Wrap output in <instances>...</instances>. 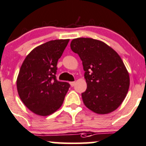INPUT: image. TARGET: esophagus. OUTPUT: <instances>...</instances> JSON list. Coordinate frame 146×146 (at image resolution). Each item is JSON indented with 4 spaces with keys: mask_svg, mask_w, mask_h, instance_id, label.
<instances>
[{
    "mask_svg": "<svg viewBox=\"0 0 146 146\" xmlns=\"http://www.w3.org/2000/svg\"><path fill=\"white\" fill-rule=\"evenodd\" d=\"M75 84H76V82H70V85H71V87L74 86Z\"/></svg>",
    "mask_w": 146,
    "mask_h": 146,
    "instance_id": "34e87169",
    "label": "esophagus"
}]
</instances>
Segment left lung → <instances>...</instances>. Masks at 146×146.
Returning <instances> with one entry per match:
<instances>
[{
    "label": "left lung",
    "instance_id": "8db88e82",
    "mask_svg": "<svg viewBox=\"0 0 146 146\" xmlns=\"http://www.w3.org/2000/svg\"><path fill=\"white\" fill-rule=\"evenodd\" d=\"M70 48L82 61L87 82V90L82 93L85 105L100 114L117 110L130 85L129 73L119 54L105 43L92 38L73 39Z\"/></svg>",
    "mask_w": 146,
    "mask_h": 146
}]
</instances>
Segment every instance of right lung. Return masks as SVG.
<instances>
[{
    "instance_id": "add662e5",
    "label": "right lung",
    "mask_w": 146,
    "mask_h": 146,
    "mask_svg": "<svg viewBox=\"0 0 146 146\" xmlns=\"http://www.w3.org/2000/svg\"><path fill=\"white\" fill-rule=\"evenodd\" d=\"M69 39L47 42L34 48L23 61L17 79L22 102L30 111L48 116L61 107L70 84L57 80V62Z\"/></svg>"
}]
</instances>
